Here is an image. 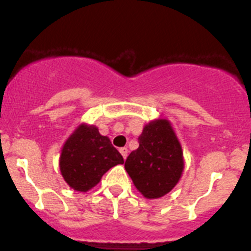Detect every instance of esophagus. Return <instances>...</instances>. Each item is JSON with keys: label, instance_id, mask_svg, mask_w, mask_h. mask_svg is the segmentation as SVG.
<instances>
[{"label": "esophagus", "instance_id": "esophagus-1", "mask_svg": "<svg viewBox=\"0 0 251 251\" xmlns=\"http://www.w3.org/2000/svg\"><path fill=\"white\" fill-rule=\"evenodd\" d=\"M119 151H120L121 155H123L124 159L127 158V151H128L127 148H125V147H123V148H120V149H119Z\"/></svg>", "mask_w": 251, "mask_h": 251}]
</instances>
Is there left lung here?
<instances>
[{
  "label": "left lung",
  "instance_id": "8db88e82",
  "mask_svg": "<svg viewBox=\"0 0 251 251\" xmlns=\"http://www.w3.org/2000/svg\"><path fill=\"white\" fill-rule=\"evenodd\" d=\"M138 143L126 159V171L146 198H160L176 186L183 171L179 142L170 123L159 119L143 128Z\"/></svg>",
  "mask_w": 251,
  "mask_h": 251
}]
</instances>
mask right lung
<instances>
[{
	"label": "right lung",
	"instance_id": "add662e5",
	"mask_svg": "<svg viewBox=\"0 0 251 251\" xmlns=\"http://www.w3.org/2000/svg\"><path fill=\"white\" fill-rule=\"evenodd\" d=\"M124 164V158L110 140L97 127L81 125L65 142L60 154V173L78 192H87L109 169Z\"/></svg>",
	"mask_w": 251,
	"mask_h": 251
}]
</instances>
